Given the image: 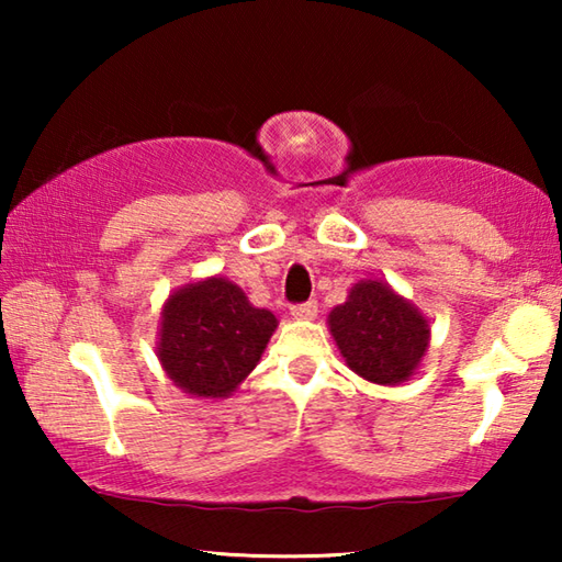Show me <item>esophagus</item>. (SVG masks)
<instances>
[{
  "mask_svg": "<svg viewBox=\"0 0 562 562\" xmlns=\"http://www.w3.org/2000/svg\"><path fill=\"white\" fill-rule=\"evenodd\" d=\"M290 315L294 319H315L317 317V302H304V304H294L290 310Z\"/></svg>",
  "mask_w": 562,
  "mask_h": 562,
  "instance_id": "esophagus-1",
  "label": "esophagus"
}]
</instances>
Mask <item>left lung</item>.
Listing matches in <instances>:
<instances>
[{
	"instance_id": "obj_1",
	"label": "left lung",
	"mask_w": 562,
	"mask_h": 562,
	"mask_svg": "<svg viewBox=\"0 0 562 562\" xmlns=\"http://www.w3.org/2000/svg\"><path fill=\"white\" fill-rule=\"evenodd\" d=\"M327 327L351 372L379 386L408 382L431 341L424 312L384 280H359L329 312Z\"/></svg>"
}]
</instances>
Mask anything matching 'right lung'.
Instances as JSON below:
<instances>
[{
	"instance_id": "1",
	"label": "right lung",
	"mask_w": 562,
	"mask_h": 562,
	"mask_svg": "<svg viewBox=\"0 0 562 562\" xmlns=\"http://www.w3.org/2000/svg\"><path fill=\"white\" fill-rule=\"evenodd\" d=\"M278 329L270 310L255 307L221 274L183 284L160 310L156 357L180 392L227 398L258 367Z\"/></svg>"
}]
</instances>
